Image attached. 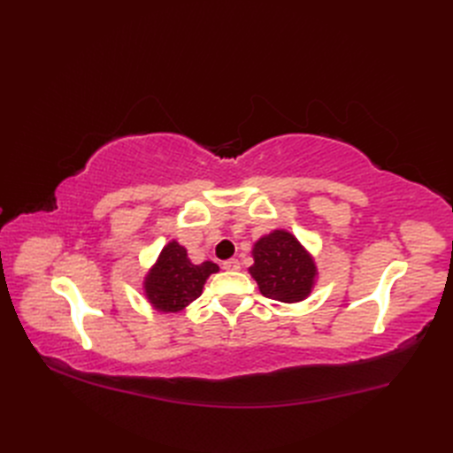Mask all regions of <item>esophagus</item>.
<instances>
[{
	"label": "esophagus",
	"mask_w": 453,
	"mask_h": 453,
	"mask_svg": "<svg viewBox=\"0 0 453 453\" xmlns=\"http://www.w3.org/2000/svg\"><path fill=\"white\" fill-rule=\"evenodd\" d=\"M223 268L226 272H236V270L242 268V265H240L238 258H228V260H225V263H223Z\"/></svg>",
	"instance_id": "obj_1"
}]
</instances>
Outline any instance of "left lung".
<instances>
[{
    "mask_svg": "<svg viewBox=\"0 0 453 453\" xmlns=\"http://www.w3.org/2000/svg\"><path fill=\"white\" fill-rule=\"evenodd\" d=\"M251 255L250 273L266 298L293 304L311 295L318 266L311 253L289 230H272L270 234L258 238Z\"/></svg>",
    "mask_w": 453,
    "mask_h": 453,
    "instance_id": "obj_1",
    "label": "left lung"
}]
</instances>
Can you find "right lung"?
<instances>
[{
	"label": "right lung",
	"mask_w": 453,
	"mask_h": 453,
	"mask_svg": "<svg viewBox=\"0 0 453 453\" xmlns=\"http://www.w3.org/2000/svg\"><path fill=\"white\" fill-rule=\"evenodd\" d=\"M219 266L211 260L193 265L183 245L175 240L164 245L157 263L150 266L143 280V295L153 310L175 313L185 310L202 295V289Z\"/></svg>",
	"instance_id": "obj_1"
}]
</instances>
